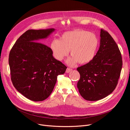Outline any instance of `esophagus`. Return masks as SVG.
<instances>
[{
	"label": "esophagus",
	"instance_id": "obj_1",
	"mask_svg": "<svg viewBox=\"0 0 130 130\" xmlns=\"http://www.w3.org/2000/svg\"><path fill=\"white\" fill-rule=\"evenodd\" d=\"M71 71H72V69H70V68H67V69H66V73H69Z\"/></svg>",
	"mask_w": 130,
	"mask_h": 130
}]
</instances>
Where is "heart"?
Wrapping results in <instances>:
<instances>
[{
  "instance_id": "b5f03b06",
  "label": "heart",
  "mask_w": 130,
  "mask_h": 130,
  "mask_svg": "<svg viewBox=\"0 0 130 130\" xmlns=\"http://www.w3.org/2000/svg\"><path fill=\"white\" fill-rule=\"evenodd\" d=\"M98 39L92 32L84 30L67 31L62 34L59 40L53 39L50 47L54 57L61 60L67 56L70 51L72 56L67 63L74 65L90 62L94 58L98 46Z\"/></svg>"
}]
</instances>
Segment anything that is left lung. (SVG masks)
<instances>
[{"instance_id": "1", "label": "left lung", "mask_w": 130, "mask_h": 130, "mask_svg": "<svg viewBox=\"0 0 130 130\" xmlns=\"http://www.w3.org/2000/svg\"><path fill=\"white\" fill-rule=\"evenodd\" d=\"M100 36L96 55L90 62L77 68L80 74L78 91L85 100L90 101L101 100L112 93L122 67L121 53L110 34L101 29Z\"/></svg>"}]
</instances>
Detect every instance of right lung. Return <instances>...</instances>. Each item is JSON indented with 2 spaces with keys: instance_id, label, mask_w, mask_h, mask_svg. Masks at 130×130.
<instances>
[{
  "instance_id": "obj_1",
  "label": "right lung",
  "mask_w": 130,
  "mask_h": 130,
  "mask_svg": "<svg viewBox=\"0 0 130 130\" xmlns=\"http://www.w3.org/2000/svg\"><path fill=\"white\" fill-rule=\"evenodd\" d=\"M54 29L27 30L11 49L9 65L11 79L16 89L28 99L42 101L53 91L58 75L67 67L53 56L51 48L38 42Z\"/></svg>"
}]
</instances>
